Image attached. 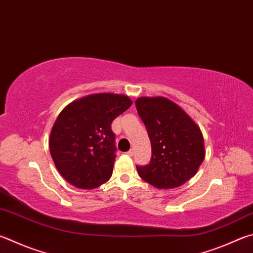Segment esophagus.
Listing matches in <instances>:
<instances>
[{"instance_id": "obj_1", "label": "esophagus", "mask_w": 253, "mask_h": 253, "mask_svg": "<svg viewBox=\"0 0 253 253\" xmlns=\"http://www.w3.org/2000/svg\"><path fill=\"white\" fill-rule=\"evenodd\" d=\"M126 154H127L128 156H132V155H134V150H132V149H130V150H128Z\"/></svg>"}]
</instances>
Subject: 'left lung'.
Masks as SVG:
<instances>
[{
    "label": "left lung",
    "instance_id": "obj_1",
    "mask_svg": "<svg viewBox=\"0 0 253 253\" xmlns=\"http://www.w3.org/2000/svg\"><path fill=\"white\" fill-rule=\"evenodd\" d=\"M136 108L151 142V159L136 166L141 179L157 188H176L194 177L205 159L199 126L165 97H140Z\"/></svg>",
    "mask_w": 253,
    "mask_h": 253
}]
</instances>
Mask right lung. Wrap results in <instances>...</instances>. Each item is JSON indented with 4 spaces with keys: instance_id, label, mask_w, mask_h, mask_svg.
Returning <instances> with one entry per match:
<instances>
[{
    "instance_id": "add662e5",
    "label": "right lung",
    "mask_w": 253,
    "mask_h": 253,
    "mask_svg": "<svg viewBox=\"0 0 253 253\" xmlns=\"http://www.w3.org/2000/svg\"><path fill=\"white\" fill-rule=\"evenodd\" d=\"M128 96L93 94L71 103L54 123L49 151L66 181L94 189L112 177L116 158L112 123L131 106Z\"/></svg>"
}]
</instances>
